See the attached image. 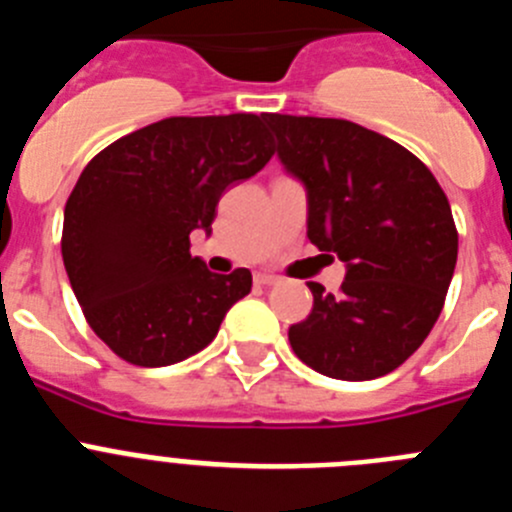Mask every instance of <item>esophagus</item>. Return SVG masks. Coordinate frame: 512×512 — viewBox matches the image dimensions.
Listing matches in <instances>:
<instances>
[{"mask_svg":"<svg viewBox=\"0 0 512 512\" xmlns=\"http://www.w3.org/2000/svg\"><path fill=\"white\" fill-rule=\"evenodd\" d=\"M253 282L261 284V287H271V284H277L279 279L274 277V274H256V277H253Z\"/></svg>","mask_w":512,"mask_h":512,"instance_id":"esophagus-1","label":"esophagus"}]
</instances>
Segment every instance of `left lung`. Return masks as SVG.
<instances>
[{
    "label": "left lung",
    "instance_id": "8db88e82",
    "mask_svg": "<svg viewBox=\"0 0 512 512\" xmlns=\"http://www.w3.org/2000/svg\"><path fill=\"white\" fill-rule=\"evenodd\" d=\"M307 192V238L346 264L338 295L307 282L312 312L289 328L315 372L364 382L395 372L441 315L459 235L436 176L395 140L336 117L264 115Z\"/></svg>",
    "mask_w": 512,
    "mask_h": 512
}]
</instances>
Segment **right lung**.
<instances>
[{"label":"right lung","mask_w":512,"mask_h":512,"mask_svg":"<svg viewBox=\"0 0 512 512\" xmlns=\"http://www.w3.org/2000/svg\"><path fill=\"white\" fill-rule=\"evenodd\" d=\"M274 156L264 117H166L92 158L63 210L61 253L92 330L120 359L169 366L217 336L251 271L212 274L189 233Z\"/></svg>","instance_id":"add662e5"}]
</instances>
